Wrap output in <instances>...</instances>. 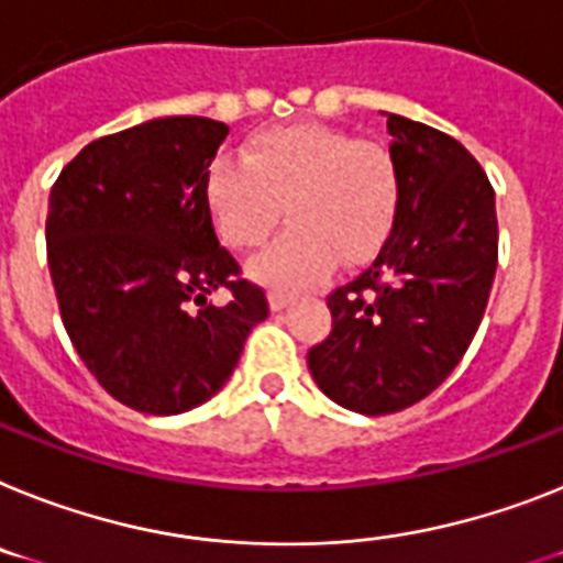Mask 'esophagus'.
Segmentation results:
<instances>
[{
	"label": "esophagus",
	"instance_id": "34e87169",
	"mask_svg": "<svg viewBox=\"0 0 563 563\" xmlns=\"http://www.w3.org/2000/svg\"><path fill=\"white\" fill-rule=\"evenodd\" d=\"M291 300H295V295H291V291H286V289H268V306H272L274 311L286 309V306H289Z\"/></svg>",
	"mask_w": 563,
	"mask_h": 563
}]
</instances>
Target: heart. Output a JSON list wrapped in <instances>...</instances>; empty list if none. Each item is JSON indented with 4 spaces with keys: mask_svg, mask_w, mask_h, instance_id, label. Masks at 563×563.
<instances>
[{
    "mask_svg": "<svg viewBox=\"0 0 563 563\" xmlns=\"http://www.w3.org/2000/svg\"><path fill=\"white\" fill-rule=\"evenodd\" d=\"M202 197L220 240L240 252L266 243L283 206L291 225L254 260L252 274L303 286L334 260L354 266L380 249L398 214L400 174L386 145L295 122L257 131L243 165L214 159Z\"/></svg>",
    "mask_w": 563,
    "mask_h": 563,
    "instance_id": "heart-1",
    "label": "heart"
}]
</instances>
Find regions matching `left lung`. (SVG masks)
<instances>
[{
	"mask_svg": "<svg viewBox=\"0 0 563 563\" xmlns=\"http://www.w3.org/2000/svg\"><path fill=\"white\" fill-rule=\"evenodd\" d=\"M386 129L398 214L372 266L325 297L332 332L309 349L325 398L361 415L400 412L452 375L498 268L495 191L478 159L398 113Z\"/></svg>",
	"mask_w": 563,
	"mask_h": 563,
	"instance_id": "obj_1",
	"label": "left lung"
}]
</instances>
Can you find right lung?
I'll use <instances>...</instances> for the list:
<instances>
[{
    "mask_svg": "<svg viewBox=\"0 0 563 563\" xmlns=\"http://www.w3.org/2000/svg\"><path fill=\"white\" fill-rule=\"evenodd\" d=\"M229 136L163 117L85 145L48 200V268L65 332L99 386L145 415L223 389L268 300L214 234L202 179ZM229 288L214 307L208 295Z\"/></svg>",
    "mask_w": 563,
    "mask_h": 563,
    "instance_id": "1",
    "label": "right lung"
}]
</instances>
